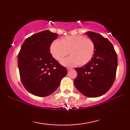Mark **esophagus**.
<instances>
[{
  "mask_svg": "<svg viewBox=\"0 0 130 130\" xmlns=\"http://www.w3.org/2000/svg\"><path fill=\"white\" fill-rule=\"evenodd\" d=\"M72 69V68H67V70L68 71H69L70 70H71Z\"/></svg>",
  "mask_w": 130,
  "mask_h": 130,
  "instance_id": "obj_1",
  "label": "esophagus"
}]
</instances>
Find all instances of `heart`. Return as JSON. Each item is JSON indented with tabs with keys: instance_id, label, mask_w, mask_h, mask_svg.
Here are the masks:
<instances>
[{
	"instance_id": "1",
	"label": "heart",
	"mask_w": 130,
	"mask_h": 130,
	"mask_svg": "<svg viewBox=\"0 0 130 130\" xmlns=\"http://www.w3.org/2000/svg\"><path fill=\"white\" fill-rule=\"evenodd\" d=\"M95 46L93 41L81 35L68 36L61 40H54L50 46V53L56 60L60 61L68 54L61 63L64 67H72L77 65L87 64L93 57Z\"/></svg>"
}]
</instances>
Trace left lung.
<instances>
[{"label":"left lung","mask_w":130,"mask_h":130,"mask_svg":"<svg viewBox=\"0 0 130 130\" xmlns=\"http://www.w3.org/2000/svg\"><path fill=\"white\" fill-rule=\"evenodd\" d=\"M87 34L95 46L91 60L83 67L75 68L77 76L74 86L84 95L97 98L111 88L115 81L118 67L117 54L108 39L92 31Z\"/></svg>","instance_id":"8db88e82"}]
</instances>
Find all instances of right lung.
Masks as SVG:
<instances>
[{"label": "right lung", "mask_w": 130, "mask_h": 130, "mask_svg": "<svg viewBox=\"0 0 130 130\" xmlns=\"http://www.w3.org/2000/svg\"><path fill=\"white\" fill-rule=\"evenodd\" d=\"M57 38L56 33L45 30L26 39L21 46L18 57L21 80L26 89L34 96L51 94L67 74L66 68L50 53V45Z\"/></svg>", "instance_id": "obj_1"}]
</instances>
